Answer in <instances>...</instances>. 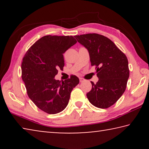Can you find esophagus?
<instances>
[{"instance_id": "esophagus-1", "label": "esophagus", "mask_w": 149, "mask_h": 149, "mask_svg": "<svg viewBox=\"0 0 149 149\" xmlns=\"http://www.w3.org/2000/svg\"><path fill=\"white\" fill-rule=\"evenodd\" d=\"M85 81V79L83 77H79V81L80 82H84Z\"/></svg>"}]
</instances>
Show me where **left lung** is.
<instances>
[{"label":"left lung","mask_w":149,"mask_h":149,"mask_svg":"<svg viewBox=\"0 0 149 149\" xmlns=\"http://www.w3.org/2000/svg\"><path fill=\"white\" fill-rule=\"evenodd\" d=\"M75 37L89 51L91 65L95 66L99 77L97 84L91 81L92 89L87 93V99L96 107L109 108L126 89L130 76L127 57L104 35L88 33Z\"/></svg>","instance_id":"obj_1"}]
</instances>
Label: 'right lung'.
<instances>
[{
	"label": "right lung",
	"instance_id": "1",
	"mask_svg": "<svg viewBox=\"0 0 149 149\" xmlns=\"http://www.w3.org/2000/svg\"><path fill=\"white\" fill-rule=\"evenodd\" d=\"M77 42L73 36L46 35L27 50L22 63V78L29 99L49 114L62 112L69 102L70 93L79 84L76 75L62 81L54 79L64 66V54Z\"/></svg>",
	"mask_w": 149,
	"mask_h": 149
}]
</instances>
